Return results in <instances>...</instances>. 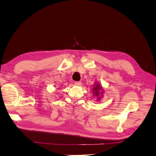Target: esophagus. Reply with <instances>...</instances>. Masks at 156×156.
I'll return each mask as SVG.
<instances>
[{"label": "esophagus", "mask_w": 156, "mask_h": 156, "mask_svg": "<svg viewBox=\"0 0 156 156\" xmlns=\"http://www.w3.org/2000/svg\"><path fill=\"white\" fill-rule=\"evenodd\" d=\"M74 84L76 86H80L82 85V82H75Z\"/></svg>", "instance_id": "esophagus-1"}]
</instances>
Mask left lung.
<instances>
[{
    "instance_id": "obj_1",
    "label": "left lung",
    "mask_w": 156,
    "mask_h": 156,
    "mask_svg": "<svg viewBox=\"0 0 156 156\" xmlns=\"http://www.w3.org/2000/svg\"><path fill=\"white\" fill-rule=\"evenodd\" d=\"M92 92L94 96L97 98V101H100L101 98H102V97L103 96L104 90L102 88V85H101L100 83H98L97 82H96L94 85H93Z\"/></svg>"
}]
</instances>
